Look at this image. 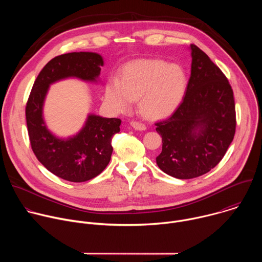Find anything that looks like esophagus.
<instances>
[{"mask_svg":"<svg viewBox=\"0 0 262 262\" xmlns=\"http://www.w3.org/2000/svg\"><path fill=\"white\" fill-rule=\"evenodd\" d=\"M129 125L134 128V129H137V130H145L146 129V125L141 123V122H138V121H132L129 123Z\"/></svg>","mask_w":262,"mask_h":262,"instance_id":"esophagus-1","label":"esophagus"}]
</instances>
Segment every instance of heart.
<instances>
[{"instance_id": "heart-1", "label": "heart", "mask_w": 262, "mask_h": 262, "mask_svg": "<svg viewBox=\"0 0 262 262\" xmlns=\"http://www.w3.org/2000/svg\"><path fill=\"white\" fill-rule=\"evenodd\" d=\"M188 78L183 68L157 59H140L127 63L119 80L105 86V100L117 113H126L139 98L142 114L163 119L178 108L184 97Z\"/></svg>"}]
</instances>
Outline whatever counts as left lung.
<instances>
[{"mask_svg":"<svg viewBox=\"0 0 262 262\" xmlns=\"http://www.w3.org/2000/svg\"><path fill=\"white\" fill-rule=\"evenodd\" d=\"M191 77L173 115L156 123L162 136L159 168L178 179L201 176L225 156L235 134V104L231 86L221 69L191 45Z\"/></svg>","mask_w":262,"mask_h":262,"instance_id":"8db88e82","label":"left lung"}]
</instances>
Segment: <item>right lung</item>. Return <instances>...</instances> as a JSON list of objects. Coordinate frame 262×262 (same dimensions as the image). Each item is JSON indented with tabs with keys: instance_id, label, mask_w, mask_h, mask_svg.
Returning <instances> with one entry per match:
<instances>
[{
	"instance_id": "right-lung-1",
	"label": "right lung",
	"mask_w": 262,
	"mask_h": 262,
	"mask_svg": "<svg viewBox=\"0 0 262 262\" xmlns=\"http://www.w3.org/2000/svg\"><path fill=\"white\" fill-rule=\"evenodd\" d=\"M103 59L97 53H68L52 59L37 77L26 106V119L33 152L50 172L83 182L100 174L111 160V140L120 130L121 120L88 114L76 135L60 138L45 121L43 105L50 86L66 79L98 83Z\"/></svg>"
}]
</instances>
